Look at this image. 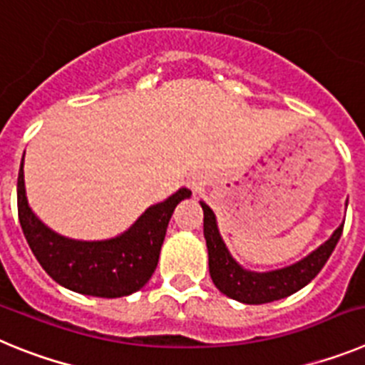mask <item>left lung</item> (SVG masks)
I'll return each instance as SVG.
<instances>
[{"label":"left lung","mask_w":365,"mask_h":365,"mask_svg":"<svg viewBox=\"0 0 365 365\" xmlns=\"http://www.w3.org/2000/svg\"><path fill=\"white\" fill-rule=\"evenodd\" d=\"M201 206L205 212L202 221H205V240L208 247V267H210L212 282L222 294L241 303H248V305H259V303L287 298L311 283L327 263L344 230V225H340L322 247L316 248L314 252L303 257L294 265L270 270V272H250V270H245L230 256L227 245L221 240L210 206L206 202H201Z\"/></svg>","instance_id":"left-lung-1"}]
</instances>
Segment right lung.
<instances>
[{"instance_id":"obj_1","label":"right lung","mask_w":365,"mask_h":365,"mask_svg":"<svg viewBox=\"0 0 365 365\" xmlns=\"http://www.w3.org/2000/svg\"><path fill=\"white\" fill-rule=\"evenodd\" d=\"M192 195L180 188L150 206L124 234L104 241H76L45 227L27 201L24 159L18 173V215L32 254L51 278L69 291L120 298L140 291L159 263L160 247L175 206Z\"/></svg>"}]
</instances>
